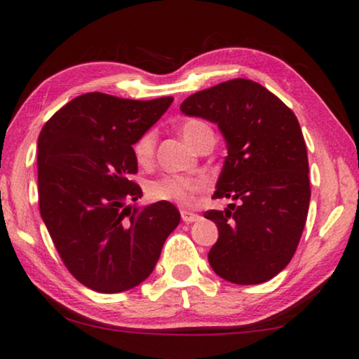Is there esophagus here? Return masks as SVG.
<instances>
[{
  "instance_id": "34e87169",
  "label": "esophagus",
  "mask_w": 359,
  "mask_h": 359,
  "mask_svg": "<svg viewBox=\"0 0 359 359\" xmlns=\"http://www.w3.org/2000/svg\"><path fill=\"white\" fill-rule=\"evenodd\" d=\"M181 218H183L184 223L189 224V223L197 222L198 215H197V213H192V212H189V210H181Z\"/></svg>"
}]
</instances>
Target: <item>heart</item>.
Segmentation results:
<instances>
[{
    "mask_svg": "<svg viewBox=\"0 0 359 359\" xmlns=\"http://www.w3.org/2000/svg\"><path fill=\"white\" fill-rule=\"evenodd\" d=\"M210 130L205 123L198 120H189L181 126V136L192 146L202 131ZM154 147H156V133L146 131L140 140L135 142L133 152L136 161L140 163H147L154 156ZM207 189L205 181L201 178H186L180 175H163L161 178L151 180L146 186V194L149 198L157 202H172L181 207H191L196 202L198 194Z\"/></svg>",
    "mask_w": 359,
    "mask_h": 359,
    "instance_id": "b5f03b06",
    "label": "heart"
}]
</instances>
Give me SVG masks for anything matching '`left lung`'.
Returning <instances> with one entry per match:
<instances>
[{"label":"left lung","instance_id":"1","mask_svg":"<svg viewBox=\"0 0 359 359\" xmlns=\"http://www.w3.org/2000/svg\"><path fill=\"white\" fill-rule=\"evenodd\" d=\"M180 109L218 125L228 149L213 197L236 203L205 212L218 228L208 263L233 284L266 283L294 257L310 207L299 120L278 96L247 79L198 91Z\"/></svg>","mask_w":359,"mask_h":359}]
</instances>
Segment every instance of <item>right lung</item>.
Instances as JSON below:
<instances>
[{
    "instance_id": "1",
    "label": "right lung",
    "mask_w": 359,
    "mask_h": 359,
    "mask_svg": "<svg viewBox=\"0 0 359 359\" xmlns=\"http://www.w3.org/2000/svg\"><path fill=\"white\" fill-rule=\"evenodd\" d=\"M172 96L133 101L86 93L57 110L38 136L40 213L76 280L102 294L140 285L180 224L173 203L126 205L141 187L135 142L167 112Z\"/></svg>"
}]
</instances>
